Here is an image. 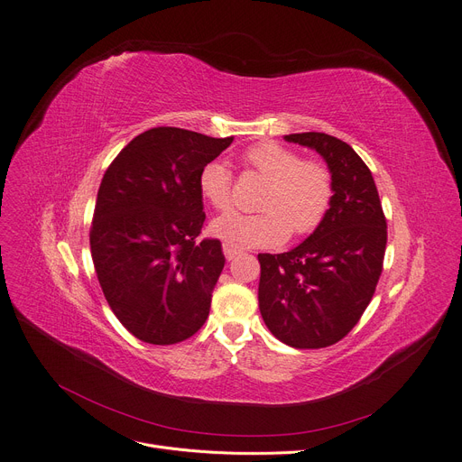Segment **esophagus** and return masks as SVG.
Returning <instances> with one entry per match:
<instances>
[{
    "instance_id": "34e87169",
    "label": "esophagus",
    "mask_w": 462,
    "mask_h": 462,
    "mask_svg": "<svg viewBox=\"0 0 462 462\" xmlns=\"http://www.w3.org/2000/svg\"><path fill=\"white\" fill-rule=\"evenodd\" d=\"M223 251H225V256L228 258V260H234L239 253H242V249H239L237 245H234V244H223Z\"/></svg>"
}]
</instances>
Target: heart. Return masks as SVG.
<instances>
[{
	"instance_id": "b5f03b06",
	"label": "heart",
	"mask_w": 462,
	"mask_h": 462,
	"mask_svg": "<svg viewBox=\"0 0 462 462\" xmlns=\"http://www.w3.org/2000/svg\"><path fill=\"white\" fill-rule=\"evenodd\" d=\"M245 162L268 179L260 196V213H226L211 223V232L234 245L272 247L289 232L306 236L325 218L332 202V175L323 162L302 160L277 142H260L244 154ZM198 189L215 209L232 206V175L223 162H209L198 177Z\"/></svg>"
}]
</instances>
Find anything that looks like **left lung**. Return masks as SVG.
<instances>
[{
    "label": "left lung",
    "instance_id": "obj_1",
    "mask_svg": "<svg viewBox=\"0 0 462 462\" xmlns=\"http://www.w3.org/2000/svg\"><path fill=\"white\" fill-rule=\"evenodd\" d=\"M285 142L317 151L332 175V202L313 234L289 253H260L258 308L291 347L320 349L346 337L375 292L387 220L372 171L346 142L323 132Z\"/></svg>",
    "mask_w": 462,
    "mask_h": 462
}]
</instances>
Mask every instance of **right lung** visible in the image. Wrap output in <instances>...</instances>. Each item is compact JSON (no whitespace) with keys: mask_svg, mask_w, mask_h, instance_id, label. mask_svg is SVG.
Instances as JSON below:
<instances>
[{"mask_svg":"<svg viewBox=\"0 0 462 462\" xmlns=\"http://www.w3.org/2000/svg\"><path fill=\"white\" fill-rule=\"evenodd\" d=\"M234 137L158 126L116 154L97 190L90 253L109 308L137 339L171 346L204 327L225 268L218 239H198V177Z\"/></svg>","mask_w":462,"mask_h":462,"instance_id":"obj_1","label":"right lung"}]
</instances>
